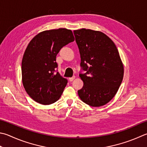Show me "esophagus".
I'll return each mask as SVG.
<instances>
[{"label": "esophagus", "mask_w": 147, "mask_h": 147, "mask_svg": "<svg viewBox=\"0 0 147 147\" xmlns=\"http://www.w3.org/2000/svg\"><path fill=\"white\" fill-rule=\"evenodd\" d=\"M75 78H76V77H75V76H74V77H70V78H69V81H74V80L75 79Z\"/></svg>", "instance_id": "34e87169"}]
</instances>
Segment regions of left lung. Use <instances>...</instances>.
Instances as JSON below:
<instances>
[{
    "label": "left lung",
    "instance_id": "1",
    "mask_svg": "<svg viewBox=\"0 0 147 147\" xmlns=\"http://www.w3.org/2000/svg\"><path fill=\"white\" fill-rule=\"evenodd\" d=\"M85 74L78 95L82 102L100 107L114 97L123 77V65L114 42L104 33L91 29L74 30Z\"/></svg>",
    "mask_w": 147,
    "mask_h": 147
}]
</instances>
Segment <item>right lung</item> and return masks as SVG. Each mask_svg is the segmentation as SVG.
Listing matches in <instances>:
<instances>
[{
    "mask_svg": "<svg viewBox=\"0 0 147 147\" xmlns=\"http://www.w3.org/2000/svg\"><path fill=\"white\" fill-rule=\"evenodd\" d=\"M74 40L71 30L60 28L40 32L27 45L22 61V82L38 103L53 104L61 96L68 81L57 71L56 56Z\"/></svg>",
    "mask_w": 147,
    "mask_h": 147,
    "instance_id": "right-lung-1",
    "label": "right lung"
}]
</instances>
